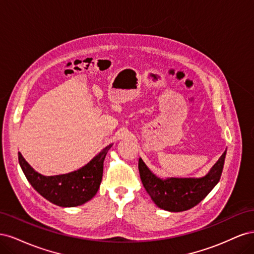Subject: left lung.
Instances as JSON below:
<instances>
[{
	"label": "left lung",
	"instance_id": "8db88e82",
	"mask_svg": "<svg viewBox=\"0 0 254 254\" xmlns=\"http://www.w3.org/2000/svg\"><path fill=\"white\" fill-rule=\"evenodd\" d=\"M222 153L210 172L201 178H160L139 159V172L143 186L160 209L170 212L187 211L197 205L218 183L225 164Z\"/></svg>",
	"mask_w": 254,
	"mask_h": 254
}]
</instances>
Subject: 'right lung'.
I'll return each mask as SVG.
<instances>
[{
	"instance_id": "obj_1",
	"label": "right lung",
	"mask_w": 254,
	"mask_h": 254,
	"mask_svg": "<svg viewBox=\"0 0 254 254\" xmlns=\"http://www.w3.org/2000/svg\"><path fill=\"white\" fill-rule=\"evenodd\" d=\"M112 145L106 146L79 170L63 175L39 174L26 162L21 152L18 153L19 163L28 182L47 200L63 207L77 206L91 200L97 193L103 178L104 160Z\"/></svg>"
}]
</instances>
